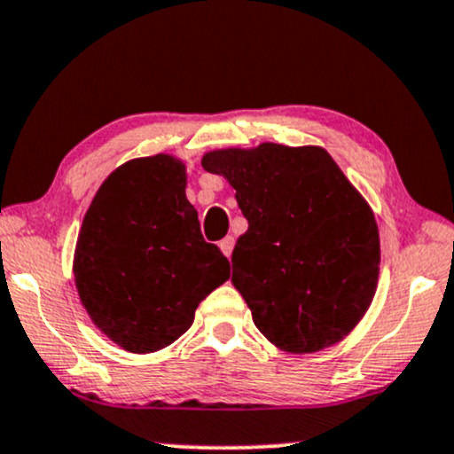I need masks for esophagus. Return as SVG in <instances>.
<instances>
[{"label": "esophagus", "mask_w": 454, "mask_h": 454, "mask_svg": "<svg viewBox=\"0 0 454 454\" xmlns=\"http://www.w3.org/2000/svg\"><path fill=\"white\" fill-rule=\"evenodd\" d=\"M220 249H222L223 255L231 257V255H232V249H234V239H232V237L222 239V240H220Z\"/></svg>", "instance_id": "obj_1"}]
</instances>
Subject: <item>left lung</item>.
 Listing matches in <instances>:
<instances>
[{
    "mask_svg": "<svg viewBox=\"0 0 454 454\" xmlns=\"http://www.w3.org/2000/svg\"><path fill=\"white\" fill-rule=\"evenodd\" d=\"M203 168L231 182L249 222L232 251V285L257 329L294 354L343 340L375 295L380 232L331 154L268 142L214 151Z\"/></svg>",
    "mask_w": 454,
    "mask_h": 454,
    "instance_id": "left-lung-1",
    "label": "left lung"
}]
</instances>
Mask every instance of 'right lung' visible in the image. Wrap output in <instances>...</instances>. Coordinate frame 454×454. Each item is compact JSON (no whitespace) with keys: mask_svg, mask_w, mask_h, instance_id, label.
<instances>
[{"mask_svg":"<svg viewBox=\"0 0 454 454\" xmlns=\"http://www.w3.org/2000/svg\"><path fill=\"white\" fill-rule=\"evenodd\" d=\"M184 165L168 154L114 169L83 217L74 285L96 326L134 354L191 329L199 303L231 277L186 199Z\"/></svg>","mask_w":454,"mask_h":454,"instance_id":"obj_1","label":"right lung"}]
</instances>
